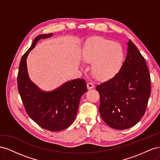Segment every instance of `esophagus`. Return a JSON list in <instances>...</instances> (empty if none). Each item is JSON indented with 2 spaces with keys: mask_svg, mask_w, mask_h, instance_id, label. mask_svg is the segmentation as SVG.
<instances>
[{
  "mask_svg": "<svg viewBox=\"0 0 160 160\" xmlns=\"http://www.w3.org/2000/svg\"><path fill=\"white\" fill-rule=\"evenodd\" d=\"M87 86H88V89H91L94 88V84L93 82H88V84H87Z\"/></svg>",
  "mask_w": 160,
  "mask_h": 160,
  "instance_id": "esophagus-1",
  "label": "esophagus"
}]
</instances>
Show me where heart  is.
Here are the masks:
<instances>
[{"mask_svg": "<svg viewBox=\"0 0 160 160\" xmlns=\"http://www.w3.org/2000/svg\"><path fill=\"white\" fill-rule=\"evenodd\" d=\"M83 59L92 65V73L97 79L113 77L122 69L125 60L122 47L102 37H93L85 42L82 52Z\"/></svg>", "mask_w": 160, "mask_h": 160, "instance_id": "heart-1", "label": "heart"}]
</instances>
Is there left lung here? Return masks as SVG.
<instances>
[{"mask_svg":"<svg viewBox=\"0 0 160 160\" xmlns=\"http://www.w3.org/2000/svg\"><path fill=\"white\" fill-rule=\"evenodd\" d=\"M96 90L101 117L111 128L128 129L142 119L151 93L150 75L146 60L132 41L122 69L112 79L97 85Z\"/></svg>","mask_w":160,"mask_h":160,"instance_id":"1","label":"left lung"}]
</instances>
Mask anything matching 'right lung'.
Listing matches in <instances>:
<instances>
[{"mask_svg":"<svg viewBox=\"0 0 160 160\" xmlns=\"http://www.w3.org/2000/svg\"><path fill=\"white\" fill-rule=\"evenodd\" d=\"M51 36L52 33L37 36L22 55L17 75V86L28 116L42 128L59 132L67 128L73 122L81 97L88 89L83 79L67 81L50 91L41 90L30 80L26 62L28 53L38 40Z\"/></svg>","mask_w":160,"mask_h":160,"instance_id":"obj_1","label":"right lung"}]
</instances>
